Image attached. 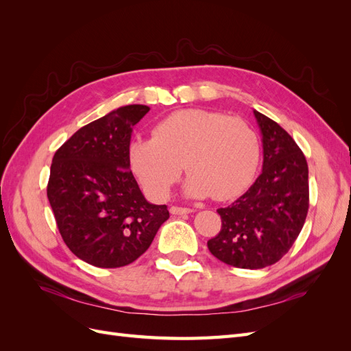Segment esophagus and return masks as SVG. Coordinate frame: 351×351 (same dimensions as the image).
Here are the masks:
<instances>
[{
  "instance_id": "1",
  "label": "esophagus",
  "mask_w": 351,
  "mask_h": 351,
  "mask_svg": "<svg viewBox=\"0 0 351 351\" xmlns=\"http://www.w3.org/2000/svg\"><path fill=\"white\" fill-rule=\"evenodd\" d=\"M169 212H171L173 215H186V214H192V209L190 208H182V206H171L169 208Z\"/></svg>"
}]
</instances>
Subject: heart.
<instances>
[{"label":"heart","instance_id":"heart-1","mask_svg":"<svg viewBox=\"0 0 351 351\" xmlns=\"http://www.w3.org/2000/svg\"><path fill=\"white\" fill-rule=\"evenodd\" d=\"M129 161L143 190L164 200L182 173L189 174L190 197L227 200L240 195L259 165V141L252 127L236 117L204 110H178L159 121L152 139L136 137Z\"/></svg>","mask_w":351,"mask_h":351}]
</instances>
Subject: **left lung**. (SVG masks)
I'll return each instance as SVG.
<instances>
[{"label": "left lung", "instance_id": "left-lung-1", "mask_svg": "<svg viewBox=\"0 0 351 351\" xmlns=\"http://www.w3.org/2000/svg\"><path fill=\"white\" fill-rule=\"evenodd\" d=\"M262 134V173L243 196L219 208L222 227L208 241L217 259L243 269L278 262L300 234L309 209V169L282 127L253 110Z\"/></svg>", "mask_w": 351, "mask_h": 351}]
</instances>
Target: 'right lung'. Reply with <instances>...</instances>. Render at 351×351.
Listing matches in <instances>:
<instances>
[{
	"label": "right lung",
	"instance_id": "obj_1",
	"mask_svg": "<svg viewBox=\"0 0 351 351\" xmlns=\"http://www.w3.org/2000/svg\"><path fill=\"white\" fill-rule=\"evenodd\" d=\"M151 108L133 104L83 125L52 158L47 187L67 247L98 268L125 267L143 254L169 218L149 204L130 171L133 125Z\"/></svg>",
	"mask_w": 351,
	"mask_h": 351
}]
</instances>
